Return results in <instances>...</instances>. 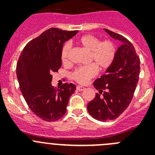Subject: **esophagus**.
<instances>
[{"mask_svg": "<svg viewBox=\"0 0 155 155\" xmlns=\"http://www.w3.org/2000/svg\"><path fill=\"white\" fill-rule=\"evenodd\" d=\"M76 89H77L78 91H82L85 90V87H83V86H80V85H78V86L76 87Z\"/></svg>", "mask_w": 155, "mask_h": 155, "instance_id": "1", "label": "esophagus"}]
</instances>
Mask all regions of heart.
Here are the masks:
<instances>
[{
  "mask_svg": "<svg viewBox=\"0 0 155 155\" xmlns=\"http://www.w3.org/2000/svg\"><path fill=\"white\" fill-rule=\"evenodd\" d=\"M79 44L90 51V61L95 64L76 69L73 73V78L77 82L85 84L91 78L97 74V68L101 70H107L112 66L116 56V48L110 40H100L91 34H86L78 40ZM70 44L66 43L62 48L61 59L63 64L68 63V54Z\"/></svg>",
  "mask_w": 155,
  "mask_h": 155,
  "instance_id": "b5f03b06",
  "label": "heart"
}]
</instances>
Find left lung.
I'll list each match as a JSON object with an SVG mask.
<instances>
[{"label": "left lung", "mask_w": 155, "mask_h": 155, "mask_svg": "<svg viewBox=\"0 0 155 155\" xmlns=\"http://www.w3.org/2000/svg\"><path fill=\"white\" fill-rule=\"evenodd\" d=\"M104 30L121 45L112 66L94 82L100 94H96L87 106L89 114L101 121L115 119L126 110L134 97L140 72V58L132 43L120 34Z\"/></svg>", "instance_id": "left-lung-1"}]
</instances>
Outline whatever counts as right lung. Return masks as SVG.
<instances>
[{
    "label": "right lung",
    "mask_w": 155,
    "mask_h": 155,
    "mask_svg": "<svg viewBox=\"0 0 155 155\" xmlns=\"http://www.w3.org/2000/svg\"><path fill=\"white\" fill-rule=\"evenodd\" d=\"M78 31L49 28L29 42L16 65L20 90L31 110L41 119L55 121L64 116L76 85L64 83L56 90L51 85L53 72L61 66L62 48Z\"/></svg>",
    "instance_id": "right-lung-1"
}]
</instances>
